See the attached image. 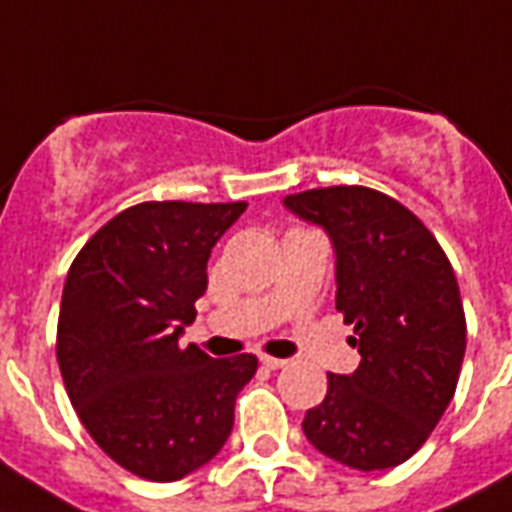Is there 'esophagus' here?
<instances>
[{"instance_id": "34e87169", "label": "esophagus", "mask_w": 512, "mask_h": 512, "mask_svg": "<svg viewBox=\"0 0 512 512\" xmlns=\"http://www.w3.org/2000/svg\"><path fill=\"white\" fill-rule=\"evenodd\" d=\"M259 360H261V365H264V368H270V371H278V368H283V365H289V360H281V357H270V354H261Z\"/></svg>"}]
</instances>
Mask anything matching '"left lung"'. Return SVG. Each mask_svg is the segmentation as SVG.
Listing matches in <instances>:
<instances>
[{
    "instance_id": "left-lung-1",
    "label": "left lung",
    "mask_w": 512,
    "mask_h": 512,
    "mask_svg": "<svg viewBox=\"0 0 512 512\" xmlns=\"http://www.w3.org/2000/svg\"><path fill=\"white\" fill-rule=\"evenodd\" d=\"M335 248V308L354 324V374H327L302 431L319 453L360 472L404 464L453 401L466 319L450 259L401 201L363 185L286 196Z\"/></svg>"
}]
</instances>
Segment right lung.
<instances>
[{
    "label": "right lung",
    "mask_w": 512,
    "mask_h": 512,
    "mask_svg": "<svg viewBox=\"0 0 512 512\" xmlns=\"http://www.w3.org/2000/svg\"><path fill=\"white\" fill-rule=\"evenodd\" d=\"M245 201H144L108 220L70 264L57 360L70 404L122 469L171 483L212 461L259 360H212L179 335L207 292L215 242Z\"/></svg>",
    "instance_id": "add662e5"
}]
</instances>
